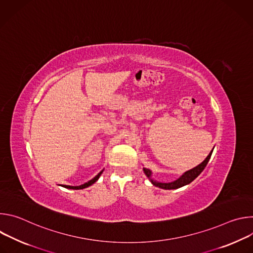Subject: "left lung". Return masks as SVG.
<instances>
[{
	"mask_svg": "<svg viewBox=\"0 0 253 253\" xmlns=\"http://www.w3.org/2000/svg\"><path fill=\"white\" fill-rule=\"evenodd\" d=\"M211 154H212V151L209 153V155L206 157V159L201 164H199L195 168L185 172L181 177H180L179 179H177L176 181H173V182H170V183H160V182L155 181V180L150 179L151 182L153 183V185H155L157 187H160V188H163V189H177V188L182 187V186H184L186 184H189L204 170V168L206 167V165H207V163H208V161H209V159L211 157ZM144 172H145V174L150 178L151 171L149 169L144 168Z\"/></svg>",
	"mask_w": 253,
	"mask_h": 253,
	"instance_id": "8db88e82",
	"label": "left lung"
}]
</instances>
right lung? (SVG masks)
Masks as SVG:
<instances>
[{
  "label": "right lung",
  "mask_w": 253,
  "mask_h": 253,
  "mask_svg": "<svg viewBox=\"0 0 253 253\" xmlns=\"http://www.w3.org/2000/svg\"><path fill=\"white\" fill-rule=\"evenodd\" d=\"M102 172H103V170H102L100 173H98V175H96L93 179H91L90 181H88L87 183H84V184H82V185H80V186H70V185H63V186H64L65 188H69V189H83V188H86V187L92 185L93 183H95V182L97 181L98 178H99L100 175L102 174Z\"/></svg>",
  "instance_id": "right-lung-1"
}]
</instances>
